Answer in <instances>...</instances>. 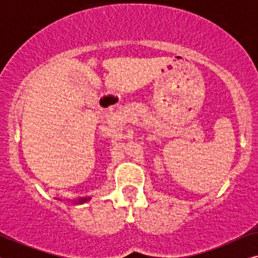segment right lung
Segmentation results:
<instances>
[{
	"label": "right lung",
	"instance_id": "1",
	"mask_svg": "<svg viewBox=\"0 0 258 258\" xmlns=\"http://www.w3.org/2000/svg\"><path fill=\"white\" fill-rule=\"evenodd\" d=\"M88 201H90V197H83V199H80L77 200V201H75V203H77V204H82V203H86V202H88Z\"/></svg>",
	"mask_w": 258,
	"mask_h": 258
}]
</instances>
